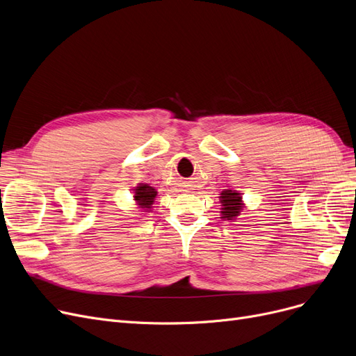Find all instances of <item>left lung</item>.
<instances>
[{
	"label": "left lung",
	"instance_id": "obj_1",
	"mask_svg": "<svg viewBox=\"0 0 356 356\" xmlns=\"http://www.w3.org/2000/svg\"><path fill=\"white\" fill-rule=\"evenodd\" d=\"M221 204H222V211H221V218L224 220H234L236 216L240 215V211L243 208L241 204V196L236 191H222L221 196Z\"/></svg>",
	"mask_w": 356,
	"mask_h": 356
}]
</instances>
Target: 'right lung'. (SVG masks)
Instances as JSON below:
<instances>
[{"label": "right lung", "instance_id": "obj_1", "mask_svg": "<svg viewBox=\"0 0 356 356\" xmlns=\"http://www.w3.org/2000/svg\"><path fill=\"white\" fill-rule=\"evenodd\" d=\"M156 196H157L156 189L148 186V184H140V186L135 189V195H134L138 205L141 208H151Z\"/></svg>", "mask_w": 356, "mask_h": 356}]
</instances>
